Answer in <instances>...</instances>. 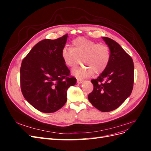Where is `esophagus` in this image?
I'll use <instances>...</instances> for the list:
<instances>
[{"instance_id": "34e87169", "label": "esophagus", "mask_w": 151, "mask_h": 151, "mask_svg": "<svg viewBox=\"0 0 151 151\" xmlns=\"http://www.w3.org/2000/svg\"><path fill=\"white\" fill-rule=\"evenodd\" d=\"M83 81H84L83 79H82L81 78H77V82L78 84H81L82 83H83Z\"/></svg>"}]
</instances>
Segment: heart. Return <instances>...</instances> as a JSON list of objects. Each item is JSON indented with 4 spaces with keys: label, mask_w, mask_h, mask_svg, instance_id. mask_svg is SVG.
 <instances>
[{
    "label": "heart",
    "mask_w": 151,
    "mask_h": 151,
    "mask_svg": "<svg viewBox=\"0 0 151 151\" xmlns=\"http://www.w3.org/2000/svg\"><path fill=\"white\" fill-rule=\"evenodd\" d=\"M73 47L65 46L62 51V58L65 64L74 68L82 63L87 65L73 70L72 74L79 78H84L103 72L110 60V52L106 45L84 38H78L72 42Z\"/></svg>",
    "instance_id": "heart-1"
}]
</instances>
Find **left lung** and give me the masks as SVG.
I'll return each mask as SVG.
<instances>
[{"mask_svg":"<svg viewBox=\"0 0 151 151\" xmlns=\"http://www.w3.org/2000/svg\"><path fill=\"white\" fill-rule=\"evenodd\" d=\"M102 38L110 51V60L98 78L91 80L94 89L88 99L99 111L108 112L118 108L131 94L134 66L132 58L119 44L107 37Z\"/></svg>","mask_w":151,"mask_h":151,"instance_id":"1","label":"left lung"}]
</instances>
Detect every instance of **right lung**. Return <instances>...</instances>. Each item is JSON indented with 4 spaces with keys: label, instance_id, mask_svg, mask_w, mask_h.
<instances>
[{
    "label": "right lung",
    "instance_id": "right-lung-1",
    "mask_svg": "<svg viewBox=\"0 0 151 151\" xmlns=\"http://www.w3.org/2000/svg\"><path fill=\"white\" fill-rule=\"evenodd\" d=\"M68 35L56 40L45 39L31 50L22 60L21 89L31 106L43 113H53L67 101V91L76 79L62 58Z\"/></svg>",
    "mask_w": 151,
    "mask_h": 151
}]
</instances>
